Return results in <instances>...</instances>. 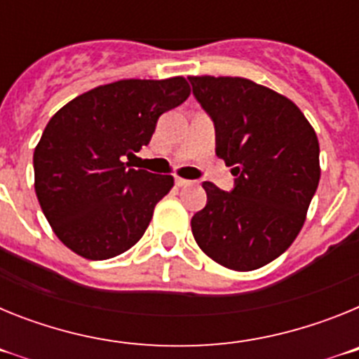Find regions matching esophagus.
I'll return each instance as SVG.
<instances>
[{"label":"esophagus","mask_w":359,"mask_h":359,"mask_svg":"<svg viewBox=\"0 0 359 359\" xmlns=\"http://www.w3.org/2000/svg\"><path fill=\"white\" fill-rule=\"evenodd\" d=\"M176 185L177 187H189V185H192V182H190V180H185V177H176Z\"/></svg>","instance_id":"obj_1"}]
</instances>
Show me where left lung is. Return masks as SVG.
I'll use <instances>...</instances> for the list:
<instances>
[{"mask_svg": "<svg viewBox=\"0 0 359 359\" xmlns=\"http://www.w3.org/2000/svg\"><path fill=\"white\" fill-rule=\"evenodd\" d=\"M215 128V154L236 176L230 192L205 182L190 226L224 268L252 271L286 252L320 182L315 129L290 98L241 77H189Z\"/></svg>", "mask_w": 359, "mask_h": 359, "instance_id": "obj_1", "label": "left lung"}]
</instances>
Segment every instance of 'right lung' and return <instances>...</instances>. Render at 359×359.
Here are the masks:
<instances>
[{
	"label": "right lung",
	"mask_w": 359,
	"mask_h": 359,
	"mask_svg": "<svg viewBox=\"0 0 359 359\" xmlns=\"http://www.w3.org/2000/svg\"><path fill=\"white\" fill-rule=\"evenodd\" d=\"M189 95L183 77L129 79L79 95L50 118L34 151L36 194L72 252L106 261L142 239L174 180L123 160L147 145L158 118Z\"/></svg>",
	"instance_id": "add662e5"
}]
</instances>
